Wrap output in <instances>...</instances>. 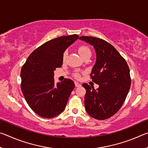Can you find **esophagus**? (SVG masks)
Instances as JSON below:
<instances>
[{"instance_id":"obj_1","label":"esophagus","mask_w":148,"mask_h":148,"mask_svg":"<svg viewBox=\"0 0 148 148\" xmlns=\"http://www.w3.org/2000/svg\"><path fill=\"white\" fill-rule=\"evenodd\" d=\"M75 86H76V87H80L81 86V84H79L77 82H75Z\"/></svg>"}]
</instances>
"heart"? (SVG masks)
<instances>
[{
    "label": "heart",
    "instance_id": "b5f03b06",
    "mask_svg": "<svg viewBox=\"0 0 148 148\" xmlns=\"http://www.w3.org/2000/svg\"><path fill=\"white\" fill-rule=\"evenodd\" d=\"M78 52L80 55V56H81L82 58H83L84 57L87 56V55H91V50L89 49V48L88 47H87L86 46H81L78 47ZM66 52H65L63 55V60L66 59ZM76 77H78V75L76 74Z\"/></svg>",
    "mask_w": 148,
    "mask_h": 148
}]
</instances>
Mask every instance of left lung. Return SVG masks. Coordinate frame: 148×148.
<instances>
[{
  "instance_id": "obj_1",
  "label": "left lung",
  "mask_w": 148,
  "mask_h": 148,
  "mask_svg": "<svg viewBox=\"0 0 148 148\" xmlns=\"http://www.w3.org/2000/svg\"><path fill=\"white\" fill-rule=\"evenodd\" d=\"M79 40L93 46L96 61L91 70V79L99 87L87 84L85 108L90 116L104 120L121 108L128 94L131 80L127 62L115 47L107 42L92 36H80Z\"/></svg>"
}]
</instances>
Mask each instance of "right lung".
I'll return each instance as SVG.
<instances>
[{
  "instance_id": "obj_1",
  "label": "right lung",
  "mask_w": 148,
  "mask_h": 148,
  "mask_svg": "<svg viewBox=\"0 0 148 148\" xmlns=\"http://www.w3.org/2000/svg\"><path fill=\"white\" fill-rule=\"evenodd\" d=\"M78 39L77 34L46 42L27 58L21 71V90L30 108L38 116L52 118L63 112L74 83L70 79L55 83L54 71L61 67L65 50Z\"/></svg>"
}]
</instances>
